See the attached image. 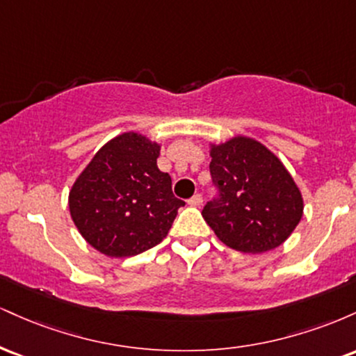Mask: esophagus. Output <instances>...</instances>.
I'll list each match as a JSON object with an SVG mask.
<instances>
[{
    "label": "esophagus",
    "mask_w": 356,
    "mask_h": 356,
    "mask_svg": "<svg viewBox=\"0 0 356 356\" xmlns=\"http://www.w3.org/2000/svg\"><path fill=\"white\" fill-rule=\"evenodd\" d=\"M187 202H189V206L199 207V206H201V204H202V195H201V194H194Z\"/></svg>",
    "instance_id": "esophagus-1"
}]
</instances>
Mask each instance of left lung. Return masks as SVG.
<instances>
[{"mask_svg": "<svg viewBox=\"0 0 356 356\" xmlns=\"http://www.w3.org/2000/svg\"><path fill=\"white\" fill-rule=\"evenodd\" d=\"M211 177L218 197L202 218L214 234L241 252H266L283 244L303 218V197L283 162L261 142L232 137L211 145Z\"/></svg>", "mask_w": 356, "mask_h": 356, "instance_id": "left-lung-1", "label": "left lung"}]
</instances>
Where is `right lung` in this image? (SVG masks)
Segmentation results:
<instances>
[{"label": "right lung", "instance_id": "1", "mask_svg": "<svg viewBox=\"0 0 356 356\" xmlns=\"http://www.w3.org/2000/svg\"><path fill=\"white\" fill-rule=\"evenodd\" d=\"M159 154L157 142L125 132L102 147L72 186L73 222L102 254L129 257L157 246L186 204L159 170Z\"/></svg>", "mask_w": 356, "mask_h": 356}]
</instances>
